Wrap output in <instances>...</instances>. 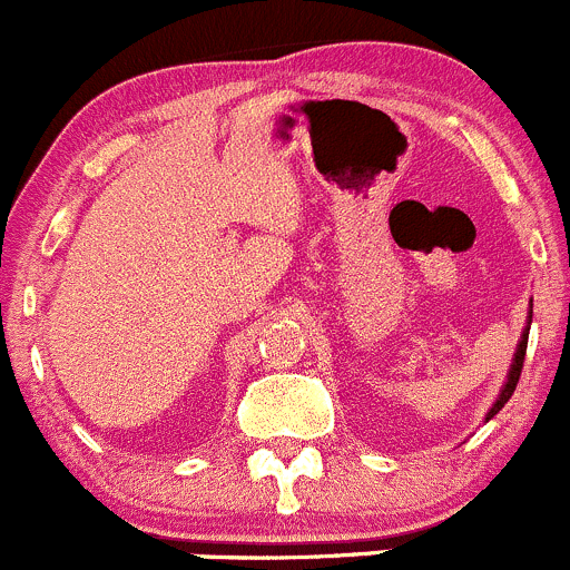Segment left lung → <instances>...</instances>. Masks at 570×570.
I'll return each instance as SVG.
<instances>
[{
	"mask_svg": "<svg viewBox=\"0 0 570 570\" xmlns=\"http://www.w3.org/2000/svg\"><path fill=\"white\" fill-rule=\"evenodd\" d=\"M530 324H532V304H530V313H527V326H524V332H521L519 345H515V354H513V362H510V371H508V375H504V384H502L500 395H497L494 406H491L489 414H485V422H489L494 414L502 412V406L510 401V395H513L515 384H519L521 367H524V354H527V337H530Z\"/></svg>",
	"mask_w": 570,
	"mask_h": 570,
	"instance_id": "8db88e82",
	"label": "left lung"
}]
</instances>
